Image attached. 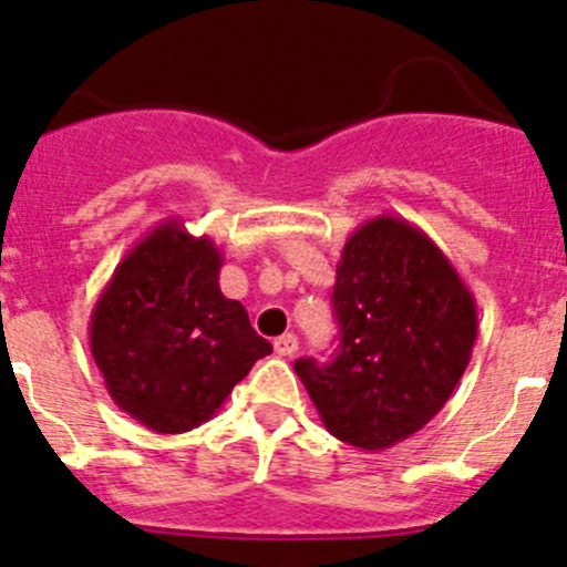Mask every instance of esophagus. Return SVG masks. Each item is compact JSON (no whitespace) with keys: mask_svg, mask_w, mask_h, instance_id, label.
Segmentation results:
<instances>
[{"mask_svg":"<svg viewBox=\"0 0 567 567\" xmlns=\"http://www.w3.org/2000/svg\"><path fill=\"white\" fill-rule=\"evenodd\" d=\"M274 351H277L279 357H293L296 351H299V338H296L293 332L279 334V338L274 340Z\"/></svg>","mask_w":567,"mask_h":567,"instance_id":"1","label":"esophagus"}]
</instances>
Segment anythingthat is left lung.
<instances>
[{"mask_svg":"<svg viewBox=\"0 0 567 567\" xmlns=\"http://www.w3.org/2000/svg\"><path fill=\"white\" fill-rule=\"evenodd\" d=\"M332 301L338 354L293 368L338 441L382 452L423 430L457 388L480 332L474 293L423 229L377 216L343 244Z\"/></svg>","mask_w":567,"mask_h":567,"instance_id":"obj_1","label":"left lung"}]
</instances>
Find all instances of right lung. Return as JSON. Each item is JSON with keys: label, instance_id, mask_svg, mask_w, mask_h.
<instances>
[{"label": "right lung", "instance_id": "obj_1", "mask_svg": "<svg viewBox=\"0 0 567 567\" xmlns=\"http://www.w3.org/2000/svg\"><path fill=\"white\" fill-rule=\"evenodd\" d=\"M224 255L166 218L137 240L93 305L91 354L110 399L157 435L210 421L271 343L218 288Z\"/></svg>", "mask_w": 567, "mask_h": 567}]
</instances>
